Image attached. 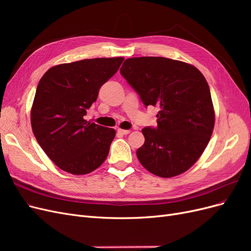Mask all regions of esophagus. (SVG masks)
<instances>
[{"mask_svg":"<svg viewBox=\"0 0 251 251\" xmlns=\"http://www.w3.org/2000/svg\"><path fill=\"white\" fill-rule=\"evenodd\" d=\"M117 132L120 133V134H123V135H127V134L131 133L130 130H123V128H118Z\"/></svg>","mask_w":251,"mask_h":251,"instance_id":"34e87169","label":"esophagus"}]
</instances>
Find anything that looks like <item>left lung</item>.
Wrapping results in <instances>:
<instances>
[{
    "instance_id": "left-lung-1",
    "label": "left lung",
    "mask_w": 251,
    "mask_h": 251,
    "mask_svg": "<svg viewBox=\"0 0 251 251\" xmlns=\"http://www.w3.org/2000/svg\"><path fill=\"white\" fill-rule=\"evenodd\" d=\"M120 74L143 104L157 105V127L142 128L136 151L151 174L171 178L186 172L207 147L215 126L208 83L196 67L166 57L125 60Z\"/></svg>"
}]
</instances>
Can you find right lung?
Listing matches in <instances>:
<instances>
[{"label":"right lung","mask_w":251,"mask_h":251,"mask_svg":"<svg viewBox=\"0 0 251 251\" xmlns=\"http://www.w3.org/2000/svg\"><path fill=\"white\" fill-rule=\"evenodd\" d=\"M124 57L91 58L50 68L36 88L31 126L45 153L73 175L93 172L107 158L115 130L83 116Z\"/></svg>","instance_id":"1"}]
</instances>
